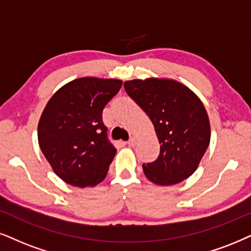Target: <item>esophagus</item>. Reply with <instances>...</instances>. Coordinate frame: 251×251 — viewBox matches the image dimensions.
I'll use <instances>...</instances> for the list:
<instances>
[{"mask_svg":"<svg viewBox=\"0 0 251 251\" xmlns=\"http://www.w3.org/2000/svg\"><path fill=\"white\" fill-rule=\"evenodd\" d=\"M135 144H136L135 138H131V139H129V140L127 141V145L129 146V147H133V146H134Z\"/></svg>","mask_w":251,"mask_h":251,"instance_id":"esophagus-1","label":"esophagus"}]
</instances>
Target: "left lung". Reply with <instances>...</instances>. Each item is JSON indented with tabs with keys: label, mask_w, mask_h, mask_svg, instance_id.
<instances>
[{
	"label": "left lung",
	"mask_w": 251,
	"mask_h": 251,
	"mask_svg": "<svg viewBox=\"0 0 251 251\" xmlns=\"http://www.w3.org/2000/svg\"><path fill=\"white\" fill-rule=\"evenodd\" d=\"M124 88L151 120L161 145L156 160L142 164L146 177L166 186L191 176L211 139L210 119L199 97L170 78L131 80Z\"/></svg>",
	"instance_id": "1"
}]
</instances>
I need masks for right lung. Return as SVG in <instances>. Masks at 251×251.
<instances>
[{"instance_id": "obj_1", "label": "right lung", "mask_w": 251, "mask_h": 251, "mask_svg": "<svg viewBox=\"0 0 251 251\" xmlns=\"http://www.w3.org/2000/svg\"><path fill=\"white\" fill-rule=\"evenodd\" d=\"M123 81L81 77L50 97L38 124V142L63 182L78 188L105 178L117 149L107 140L102 112Z\"/></svg>"}]
</instances>
